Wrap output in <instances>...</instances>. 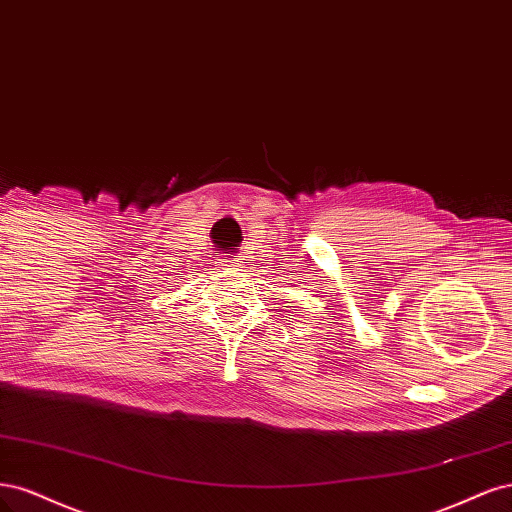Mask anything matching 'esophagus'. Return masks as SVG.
Returning a JSON list of instances; mask_svg holds the SVG:
<instances>
[{
    "mask_svg": "<svg viewBox=\"0 0 512 512\" xmlns=\"http://www.w3.org/2000/svg\"><path fill=\"white\" fill-rule=\"evenodd\" d=\"M234 263H236V259H232V266H234Z\"/></svg>",
    "mask_w": 512,
    "mask_h": 512,
    "instance_id": "1",
    "label": "esophagus"
}]
</instances>
